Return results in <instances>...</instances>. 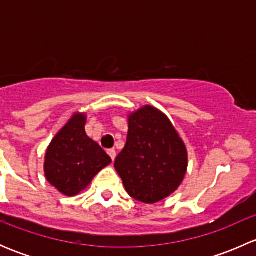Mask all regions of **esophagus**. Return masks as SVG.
Here are the masks:
<instances>
[{"label": "esophagus", "instance_id": "34e87169", "mask_svg": "<svg viewBox=\"0 0 256 256\" xmlns=\"http://www.w3.org/2000/svg\"><path fill=\"white\" fill-rule=\"evenodd\" d=\"M108 154H109V156L112 157V162L115 161V158H116V151H115V150H109V151H108Z\"/></svg>", "mask_w": 256, "mask_h": 256}]
</instances>
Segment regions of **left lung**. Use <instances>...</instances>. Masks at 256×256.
Wrapping results in <instances>:
<instances>
[{
	"mask_svg": "<svg viewBox=\"0 0 256 256\" xmlns=\"http://www.w3.org/2000/svg\"><path fill=\"white\" fill-rule=\"evenodd\" d=\"M128 120L126 144L116 157L115 170L131 197L154 204L182 183L187 148L170 118L151 105L131 112Z\"/></svg>",
	"mask_w": 256,
	"mask_h": 256,
	"instance_id": "left-lung-1",
	"label": "left lung"
}]
</instances>
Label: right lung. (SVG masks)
I'll return each instance as SVG.
<instances>
[{
  "mask_svg": "<svg viewBox=\"0 0 256 256\" xmlns=\"http://www.w3.org/2000/svg\"><path fill=\"white\" fill-rule=\"evenodd\" d=\"M85 124L84 112L73 114L46 152V178L68 197L79 194L92 178L112 164L109 154L86 135Z\"/></svg>",
  "mask_w": 256,
  "mask_h": 256,
  "instance_id": "obj_1",
  "label": "right lung"
}]
</instances>
